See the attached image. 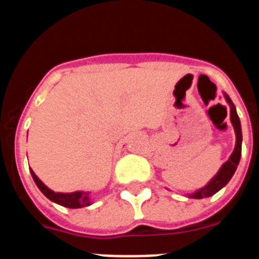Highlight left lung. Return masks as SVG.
<instances>
[{
  "label": "left lung",
  "instance_id": "1",
  "mask_svg": "<svg viewBox=\"0 0 259 259\" xmlns=\"http://www.w3.org/2000/svg\"><path fill=\"white\" fill-rule=\"evenodd\" d=\"M226 96V100L230 104L231 107V122H232L233 128H235V132H236V146H235V150L231 154L230 159H228L226 163L222 166L221 170L218 171V174L212 178L209 182V184L205 185L203 188L198 189L197 192L192 193L189 197L191 198H205L210 197L212 194H215L218 191H221L224 185L227 184L231 180V178L233 176L235 171L237 168V164L240 162V157H241V143H242V135H241V124H240L239 115L236 113V107L232 104L231 98Z\"/></svg>",
  "mask_w": 259,
  "mask_h": 259
}]
</instances>
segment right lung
<instances>
[{
	"label": "right lung",
	"instance_id": "obj_1",
	"mask_svg": "<svg viewBox=\"0 0 259 259\" xmlns=\"http://www.w3.org/2000/svg\"><path fill=\"white\" fill-rule=\"evenodd\" d=\"M31 175L35 180L36 185L38 187L42 193L49 198L53 202L58 203L65 207H70V209H79V207H85L91 205V198L88 197V193H84V192H74V193H56V192L50 191L47 185H44V183L38 179L37 176L35 175V172L31 170Z\"/></svg>",
	"mask_w": 259,
	"mask_h": 259
}]
</instances>
